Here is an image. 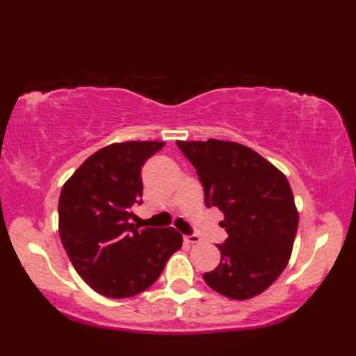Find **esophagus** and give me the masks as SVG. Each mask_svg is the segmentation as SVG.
Masks as SVG:
<instances>
[{"label":"esophagus","mask_w":356,"mask_h":356,"mask_svg":"<svg viewBox=\"0 0 356 356\" xmlns=\"http://www.w3.org/2000/svg\"><path fill=\"white\" fill-rule=\"evenodd\" d=\"M184 238H185L186 243H190V245L199 243V241H200V237H199V236H195V234H191V236H185Z\"/></svg>","instance_id":"1"}]
</instances>
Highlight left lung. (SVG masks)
<instances>
[{
  "instance_id": "8db88e82",
  "label": "left lung",
  "mask_w": 356,
  "mask_h": 356,
  "mask_svg": "<svg viewBox=\"0 0 356 356\" xmlns=\"http://www.w3.org/2000/svg\"><path fill=\"white\" fill-rule=\"evenodd\" d=\"M197 170L205 205L225 214L228 232L218 266L203 274L216 292L249 300L266 291L289 263L298 211L284 174L257 151L229 140H177Z\"/></svg>"
}]
</instances>
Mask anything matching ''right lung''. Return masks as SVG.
<instances>
[{
    "label": "right lung",
    "instance_id": "obj_1",
    "mask_svg": "<svg viewBox=\"0 0 356 356\" xmlns=\"http://www.w3.org/2000/svg\"><path fill=\"white\" fill-rule=\"evenodd\" d=\"M165 142H116L96 151L72 174L59 195V237L81 278L108 298H128L153 284L182 248L174 228H139L140 170Z\"/></svg>",
    "mask_w": 356,
    "mask_h": 356
}]
</instances>
